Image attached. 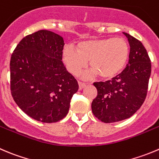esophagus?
Returning <instances> with one entry per match:
<instances>
[{
    "mask_svg": "<svg viewBox=\"0 0 159 159\" xmlns=\"http://www.w3.org/2000/svg\"><path fill=\"white\" fill-rule=\"evenodd\" d=\"M86 83L83 82V81H78V85H79V90H82L84 87L86 86Z\"/></svg>",
    "mask_w": 159,
    "mask_h": 159,
    "instance_id": "esophagus-1",
    "label": "esophagus"
}]
</instances>
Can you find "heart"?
<instances>
[{
  "label": "heart",
  "instance_id": "heart-1",
  "mask_svg": "<svg viewBox=\"0 0 159 159\" xmlns=\"http://www.w3.org/2000/svg\"><path fill=\"white\" fill-rule=\"evenodd\" d=\"M129 57V45L123 38H106L81 41L77 50L71 46L63 50V57L70 73L77 75L89 61L92 69L88 76L98 74L102 78H110L120 71Z\"/></svg>",
  "mask_w": 159,
  "mask_h": 159
}]
</instances>
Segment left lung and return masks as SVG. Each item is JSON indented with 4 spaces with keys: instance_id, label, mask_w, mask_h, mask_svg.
Segmentation results:
<instances>
[{
    "instance_id": "1",
    "label": "left lung",
    "mask_w": 159,
    "mask_h": 159,
    "mask_svg": "<svg viewBox=\"0 0 159 159\" xmlns=\"http://www.w3.org/2000/svg\"><path fill=\"white\" fill-rule=\"evenodd\" d=\"M130 44L129 61L124 70L110 81L95 82L98 95L92 102L94 116L104 123H115L132 116L146 98L152 71L150 58L143 44L123 32Z\"/></svg>"
}]
</instances>
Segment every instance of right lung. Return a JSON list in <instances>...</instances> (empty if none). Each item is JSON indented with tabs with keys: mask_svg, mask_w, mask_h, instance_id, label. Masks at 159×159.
Returning <instances> with one entry per match:
<instances>
[{
	"mask_svg": "<svg viewBox=\"0 0 159 159\" xmlns=\"http://www.w3.org/2000/svg\"><path fill=\"white\" fill-rule=\"evenodd\" d=\"M64 39L48 30L23 38L10 61L11 92L18 107L37 121L55 123L67 116L78 90L62 61Z\"/></svg>",
	"mask_w": 159,
	"mask_h": 159,
	"instance_id": "obj_1",
	"label": "right lung"
}]
</instances>
